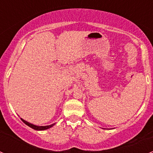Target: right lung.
<instances>
[{"label": "right lung", "instance_id": "1", "mask_svg": "<svg viewBox=\"0 0 153 153\" xmlns=\"http://www.w3.org/2000/svg\"><path fill=\"white\" fill-rule=\"evenodd\" d=\"M21 121L24 123V124H27V126H29V127L35 129V130H45V129H49V128H51L52 126H53L54 125H55V124H52L51 125H48V126H36V125H34V124H31V123L27 122V121H26L25 120L22 119V118H21Z\"/></svg>", "mask_w": 153, "mask_h": 153}]
</instances>
